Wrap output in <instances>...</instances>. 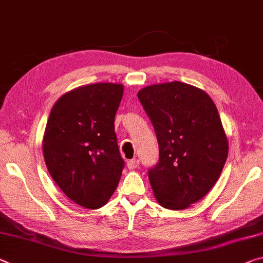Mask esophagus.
Segmentation results:
<instances>
[{"label":"esophagus","mask_w":263,"mask_h":263,"mask_svg":"<svg viewBox=\"0 0 263 263\" xmlns=\"http://www.w3.org/2000/svg\"><path fill=\"white\" fill-rule=\"evenodd\" d=\"M139 164H140V162H139L138 159H131V160L127 161V167L130 170H135V168L138 167Z\"/></svg>","instance_id":"esophagus-1"}]
</instances>
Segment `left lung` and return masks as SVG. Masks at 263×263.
Wrapping results in <instances>:
<instances>
[{
    "label": "left lung",
    "instance_id": "left-lung-1",
    "mask_svg": "<svg viewBox=\"0 0 263 263\" xmlns=\"http://www.w3.org/2000/svg\"><path fill=\"white\" fill-rule=\"evenodd\" d=\"M138 98L159 145V160L148 168L154 197L168 210H185L211 191L227 160L218 109L206 92L181 82L146 86Z\"/></svg>",
    "mask_w": 263,
    "mask_h": 263
}]
</instances>
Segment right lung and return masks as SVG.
Instances as JSON below:
<instances>
[{
    "mask_svg": "<svg viewBox=\"0 0 263 263\" xmlns=\"http://www.w3.org/2000/svg\"><path fill=\"white\" fill-rule=\"evenodd\" d=\"M123 90L114 83L77 87L58 99L45 127L50 176L66 197L90 210L109 201L125 166L115 132Z\"/></svg>",
    "mask_w": 263,
    "mask_h": 263,
    "instance_id": "add662e5",
    "label": "right lung"
}]
</instances>
